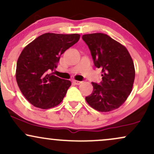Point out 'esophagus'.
Listing matches in <instances>:
<instances>
[{
	"instance_id": "obj_1",
	"label": "esophagus",
	"mask_w": 154,
	"mask_h": 154,
	"mask_svg": "<svg viewBox=\"0 0 154 154\" xmlns=\"http://www.w3.org/2000/svg\"><path fill=\"white\" fill-rule=\"evenodd\" d=\"M73 83L75 85H80L81 83H82V82H81V81H78V80H75V79H74L73 80Z\"/></svg>"
}]
</instances>
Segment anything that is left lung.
Listing matches in <instances>:
<instances>
[{
	"mask_svg": "<svg viewBox=\"0 0 154 154\" xmlns=\"http://www.w3.org/2000/svg\"><path fill=\"white\" fill-rule=\"evenodd\" d=\"M95 67L102 69V81L92 82L93 93L85 97L92 108L101 112L113 111L125 103L135 79V66L128 51L109 35H82Z\"/></svg>",
	"mask_w": 154,
	"mask_h": 154,
	"instance_id": "1",
	"label": "left lung"
}]
</instances>
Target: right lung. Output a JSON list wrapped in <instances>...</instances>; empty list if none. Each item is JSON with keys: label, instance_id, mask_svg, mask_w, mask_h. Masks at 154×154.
<instances>
[{"label": "right lung", "instance_id": "1", "mask_svg": "<svg viewBox=\"0 0 154 154\" xmlns=\"http://www.w3.org/2000/svg\"><path fill=\"white\" fill-rule=\"evenodd\" d=\"M79 34L45 33L23 49L17 63L16 79L25 98L35 107L48 109L62 101L69 80L51 73L61 55L79 40Z\"/></svg>", "mask_w": 154, "mask_h": 154}]
</instances>
